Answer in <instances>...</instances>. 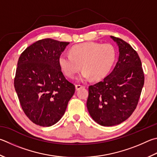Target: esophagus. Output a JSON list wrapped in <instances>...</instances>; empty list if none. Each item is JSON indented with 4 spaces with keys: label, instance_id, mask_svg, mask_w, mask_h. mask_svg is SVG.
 Segmentation results:
<instances>
[{
    "label": "esophagus",
    "instance_id": "obj_1",
    "mask_svg": "<svg viewBox=\"0 0 157 157\" xmlns=\"http://www.w3.org/2000/svg\"><path fill=\"white\" fill-rule=\"evenodd\" d=\"M84 88V86H82V85H80V84H76L75 85V89L76 90H78L80 89V88Z\"/></svg>",
    "mask_w": 157,
    "mask_h": 157
}]
</instances>
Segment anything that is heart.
<instances>
[{
    "mask_svg": "<svg viewBox=\"0 0 157 157\" xmlns=\"http://www.w3.org/2000/svg\"><path fill=\"white\" fill-rule=\"evenodd\" d=\"M117 57L115 48L110 44L86 42L75 45L69 50V56L62 54L58 63L62 72L72 78L80 70L78 80H85L91 77L99 80L106 77L112 69Z\"/></svg>",
    "mask_w": 157,
    "mask_h": 157,
    "instance_id": "heart-1",
    "label": "heart"
}]
</instances>
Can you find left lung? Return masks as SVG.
<instances>
[{
	"label": "left lung",
	"mask_w": 157,
	"mask_h": 157,
	"mask_svg": "<svg viewBox=\"0 0 157 157\" xmlns=\"http://www.w3.org/2000/svg\"><path fill=\"white\" fill-rule=\"evenodd\" d=\"M119 47L115 68L103 80L88 87L86 106L91 117L104 126L126 121L137 106L144 73L136 51L123 40L110 36Z\"/></svg>",
	"instance_id": "obj_1"
}]
</instances>
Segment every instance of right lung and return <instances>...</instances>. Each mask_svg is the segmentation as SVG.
I'll list each match as a JSON object with an SVG mask.
<instances>
[{
    "label": "right lung",
    "mask_w": 157,
    "mask_h": 157,
    "mask_svg": "<svg viewBox=\"0 0 157 157\" xmlns=\"http://www.w3.org/2000/svg\"><path fill=\"white\" fill-rule=\"evenodd\" d=\"M69 44L51 38L34 42L21 53L14 87L24 113L33 123L49 127L64 115L75 85L65 78L58 59Z\"/></svg>",
    "instance_id": "right-lung-1"
}]
</instances>
